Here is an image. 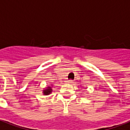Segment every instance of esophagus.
<instances>
[{
  "label": "esophagus",
  "instance_id": "esophagus-1",
  "mask_svg": "<svg viewBox=\"0 0 130 130\" xmlns=\"http://www.w3.org/2000/svg\"><path fill=\"white\" fill-rule=\"evenodd\" d=\"M67 82V83H68V84H72V83H73V81L70 79V80H68L67 82Z\"/></svg>",
  "mask_w": 130,
  "mask_h": 130
}]
</instances>
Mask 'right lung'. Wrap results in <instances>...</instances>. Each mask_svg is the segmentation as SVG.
<instances>
[{
    "label": "right lung",
    "instance_id": "obj_1",
    "mask_svg": "<svg viewBox=\"0 0 130 130\" xmlns=\"http://www.w3.org/2000/svg\"><path fill=\"white\" fill-rule=\"evenodd\" d=\"M51 91H52V89H51V87H48L46 89L43 90V94L44 95H48V94L51 93Z\"/></svg>",
    "mask_w": 130,
    "mask_h": 130
}]
</instances>
